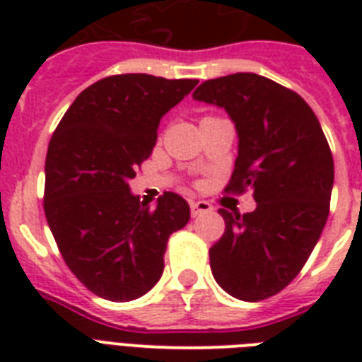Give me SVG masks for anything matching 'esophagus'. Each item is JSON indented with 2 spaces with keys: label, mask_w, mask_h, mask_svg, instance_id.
Returning a JSON list of instances; mask_svg holds the SVG:
<instances>
[{
  "label": "esophagus",
  "mask_w": 362,
  "mask_h": 362,
  "mask_svg": "<svg viewBox=\"0 0 362 362\" xmlns=\"http://www.w3.org/2000/svg\"><path fill=\"white\" fill-rule=\"evenodd\" d=\"M189 206H192L193 218H197V216H201V214H206V212H210V210H212V204L206 203V201H193Z\"/></svg>",
  "instance_id": "esophagus-1"
}]
</instances>
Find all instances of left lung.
Here are the masks:
<instances>
[{"label": "left lung", "instance_id": "obj_1", "mask_svg": "<svg viewBox=\"0 0 362 362\" xmlns=\"http://www.w3.org/2000/svg\"><path fill=\"white\" fill-rule=\"evenodd\" d=\"M193 98L227 110L238 158L226 192H253L247 214L220 209L226 233L210 269L231 297L257 303L300 272L329 218L334 161L320 120L298 93L255 73L204 81Z\"/></svg>", "mask_w": 362, "mask_h": 362}]
</instances>
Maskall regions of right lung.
I'll list each match as a JSON object with an SVG mask.
<instances>
[{"label": "right lung", "mask_w": 362, "mask_h": 362, "mask_svg": "<svg viewBox=\"0 0 362 362\" xmlns=\"http://www.w3.org/2000/svg\"><path fill=\"white\" fill-rule=\"evenodd\" d=\"M195 78L127 73L101 78L73 101L48 144L45 216L69 270L98 297H142L163 274L167 240L189 221L180 195L150 209L129 192L150 158L161 116Z\"/></svg>", "instance_id": "obj_1"}]
</instances>
